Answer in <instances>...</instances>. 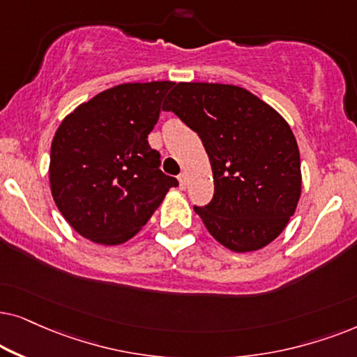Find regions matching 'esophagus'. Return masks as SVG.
<instances>
[{
    "mask_svg": "<svg viewBox=\"0 0 357 357\" xmlns=\"http://www.w3.org/2000/svg\"><path fill=\"white\" fill-rule=\"evenodd\" d=\"M178 179H179V188L186 189V186H188V174L186 173H181V174L178 176Z\"/></svg>",
    "mask_w": 357,
    "mask_h": 357,
    "instance_id": "obj_1",
    "label": "esophagus"
}]
</instances>
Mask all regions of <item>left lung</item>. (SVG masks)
Wrapping results in <instances>:
<instances>
[{
  "label": "left lung",
  "instance_id": "8db88e82",
  "mask_svg": "<svg viewBox=\"0 0 357 357\" xmlns=\"http://www.w3.org/2000/svg\"><path fill=\"white\" fill-rule=\"evenodd\" d=\"M197 132L211 160L213 197L194 206L225 248L246 253L281 235L302 189L301 153L289 123L234 84L178 83L165 104Z\"/></svg>",
  "mask_w": 357,
  "mask_h": 357
}]
</instances>
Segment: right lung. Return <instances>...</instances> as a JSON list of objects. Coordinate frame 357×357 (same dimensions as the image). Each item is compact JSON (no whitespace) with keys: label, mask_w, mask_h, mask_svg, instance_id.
Wrapping results in <instances>:
<instances>
[{"label":"right lung","mask_w":357,"mask_h":357,"mask_svg":"<svg viewBox=\"0 0 357 357\" xmlns=\"http://www.w3.org/2000/svg\"><path fill=\"white\" fill-rule=\"evenodd\" d=\"M173 82L126 83L68 114L50 149V189L65 220L84 238L121 245L139 234L178 179L149 145Z\"/></svg>","instance_id":"right-lung-1"}]
</instances>
